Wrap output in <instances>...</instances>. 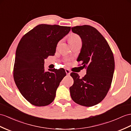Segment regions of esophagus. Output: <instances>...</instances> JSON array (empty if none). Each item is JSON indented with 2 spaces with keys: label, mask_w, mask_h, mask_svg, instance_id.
Listing matches in <instances>:
<instances>
[{
  "label": "esophagus",
  "mask_w": 131,
  "mask_h": 131,
  "mask_svg": "<svg viewBox=\"0 0 131 131\" xmlns=\"http://www.w3.org/2000/svg\"><path fill=\"white\" fill-rule=\"evenodd\" d=\"M65 71H66V72L67 74V75H70V74H71V71H70L69 69H66Z\"/></svg>",
  "instance_id": "34e87169"
}]
</instances>
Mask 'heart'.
Listing matches in <instances>:
<instances>
[{
    "label": "heart",
    "instance_id": "1",
    "mask_svg": "<svg viewBox=\"0 0 131 131\" xmlns=\"http://www.w3.org/2000/svg\"><path fill=\"white\" fill-rule=\"evenodd\" d=\"M81 41L80 37L78 35L75 34H72L69 37V43L71 44L74 43L77 41Z\"/></svg>",
    "mask_w": 131,
    "mask_h": 131
}]
</instances>
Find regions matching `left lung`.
I'll use <instances>...</instances> for the list:
<instances>
[{
  "label": "left lung",
  "instance_id": "obj_1",
  "mask_svg": "<svg viewBox=\"0 0 131 131\" xmlns=\"http://www.w3.org/2000/svg\"><path fill=\"white\" fill-rule=\"evenodd\" d=\"M72 31L82 39V48L77 60L82 62L87 72L82 78L77 73H71L74 83L69 88L71 96L81 106H93L103 100L110 88L114 71L113 53L95 28L84 25L72 27Z\"/></svg>",
  "mask_w": 131,
  "mask_h": 131
}]
</instances>
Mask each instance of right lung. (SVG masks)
<instances>
[{
    "label": "right lung",
    "instance_id": "right-lung-1",
    "mask_svg": "<svg viewBox=\"0 0 131 131\" xmlns=\"http://www.w3.org/2000/svg\"><path fill=\"white\" fill-rule=\"evenodd\" d=\"M71 30V27L39 24L21 38L15 58L13 76L21 95L36 106L50 104L56 97L65 70L44 71V59L54 56L57 44Z\"/></svg>",
    "mask_w": 131,
    "mask_h": 131
}]
</instances>
